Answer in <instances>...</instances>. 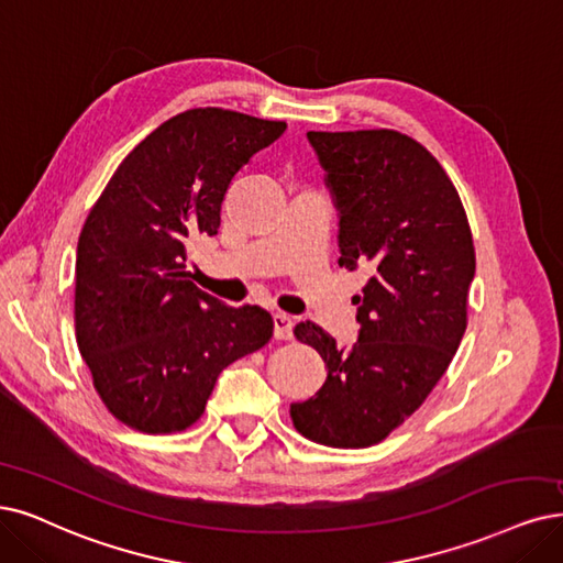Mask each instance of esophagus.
I'll list each match as a JSON object with an SVG mask.
<instances>
[{"label": "esophagus", "instance_id": "34e87169", "mask_svg": "<svg viewBox=\"0 0 563 563\" xmlns=\"http://www.w3.org/2000/svg\"><path fill=\"white\" fill-rule=\"evenodd\" d=\"M292 327H295V322H292V318H289V316H285V313H276L274 316V334H276V339H280V341L292 339Z\"/></svg>", "mask_w": 563, "mask_h": 563}]
</instances>
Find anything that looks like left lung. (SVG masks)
I'll return each instance as SVG.
<instances>
[{
  "label": "left lung",
  "mask_w": 563,
  "mask_h": 563,
  "mask_svg": "<svg viewBox=\"0 0 563 563\" xmlns=\"http://www.w3.org/2000/svg\"><path fill=\"white\" fill-rule=\"evenodd\" d=\"M339 208V266H366L347 350L313 324L327 380L289 406L295 429L329 448H368L404 424L443 378L466 331L475 247L452 180L422 143L394 130L308 132Z\"/></svg>",
  "instance_id": "left-lung-1"
}]
</instances>
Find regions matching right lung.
Returning <instances> with one entry per match:
<instances>
[{
  "label": "right lung",
  "instance_id": "add662e5",
  "mask_svg": "<svg viewBox=\"0 0 563 563\" xmlns=\"http://www.w3.org/2000/svg\"><path fill=\"white\" fill-rule=\"evenodd\" d=\"M287 124L190 109L145 136L103 187L76 250V343L101 404L143 433L192 427L232 362L274 336L260 306L187 280V245L216 236L227 187Z\"/></svg>",
  "mask_w": 563,
  "mask_h": 563
}]
</instances>
